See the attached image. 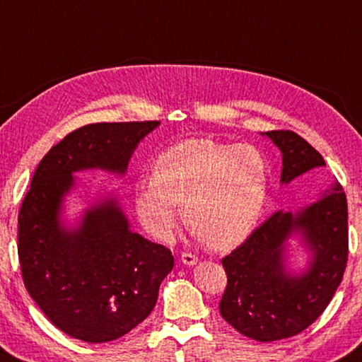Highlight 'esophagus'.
Returning a JSON list of instances; mask_svg holds the SVG:
<instances>
[{
  "instance_id": "esophagus-1",
  "label": "esophagus",
  "mask_w": 362,
  "mask_h": 362,
  "mask_svg": "<svg viewBox=\"0 0 362 362\" xmlns=\"http://www.w3.org/2000/svg\"><path fill=\"white\" fill-rule=\"evenodd\" d=\"M180 259H182L183 264H187V266H193V264H196V262H198V256L193 255V253L183 252V253H182V256H180Z\"/></svg>"
}]
</instances>
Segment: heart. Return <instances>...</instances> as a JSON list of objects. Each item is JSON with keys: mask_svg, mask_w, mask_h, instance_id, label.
Here are the masks:
<instances>
[{"mask_svg": "<svg viewBox=\"0 0 362 362\" xmlns=\"http://www.w3.org/2000/svg\"><path fill=\"white\" fill-rule=\"evenodd\" d=\"M267 193L266 161L252 146L187 139L158 155L153 179L136 188L137 215L150 234L168 240L185 204L193 231L214 250L245 240Z\"/></svg>", "mask_w": 362, "mask_h": 362, "instance_id": "obj_1", "label": "heart"}]
</instances>
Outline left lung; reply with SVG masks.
Here are the masks:
<instances>
[{"label": "left lung", "mask_w": 362, "mask_h": 362, "mask_svg": "<svg viewBox=\"0 0 362 362\" xmlns=\"http://www.w3.org/2000/svg\"><path fill=\"white\" fill-rule=\"evenodd\" d=\"M281 150V182L326 166L323 156L290 129L267 131ZM296 230L313 250L308 271L296 278L284 269V242ZM348 259V207L339 182L299 214L275 212L221 259L228 284L220 313L242 336L258 341L293 337L329 304Z\"/></svg>", "instance_id": "obj_1"}]
</instances>
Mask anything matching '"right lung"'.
Returning <instances> with one entry per match:
<instances>
[{"label":"right lung","mask_w":362,"mask_h":362,"mask_svg":"<svg viewBox=\"0 0 362 362\" xmlns=\"http://www.w3.org/2000/svg\"><path fill=\"white\" fill-rule=\"evenodd\" d=\"M160 122L85 124L52 147L37 164L18 210V261L25 288L52 325L68 336L104 344L146 320L174 256L131 233L115 199L85 212L74 231L60 226L72 173L100 168L124 174L144 136Z\"/></svg>","instance_id":"1"}]
</instances>
